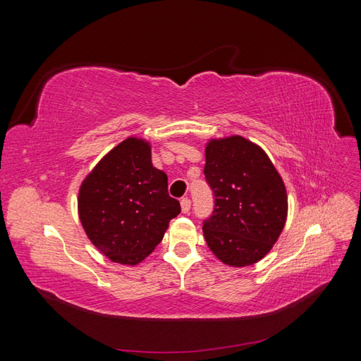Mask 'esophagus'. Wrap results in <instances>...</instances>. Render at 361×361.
<instances>
[{"mask_svg":"<svg viewBox=\"0 0 361 361\" xmlns=\"http://www.w3.org/2000/svg\"><path fill=\"white\" fill-rule=\"evenodd\" d=\"M180 207H182V212L183 214H188L190 209H191V200L188 197H183L180 200Z\"/></svg>","mask_w":361,"mask_h":361,"instance_id":"esophagus-1","label":"esophagus"}]
</instances>
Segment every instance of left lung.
Instances as JSON below:
<instances>
[{
	"instance_id": "obj_1",
	"label": "left lung",
	"mask_w": 361,
	"mask_h": 361,
	"mask_svg": "<svg viewBox=\"0 0 361 361\" xmlns=\"http://www.w3.org/2000/svg\"><path fill=\"white\" fill-rule=\"evenodd\" d=\"M204 179L214 211L203 220L212 253L231 267L253 265L272 248L288 216V195L268 155L233 135L206 146Z\"/></svg>"
}]
</instances>
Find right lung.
I'll use <instances>...</instances> for the list:
<instances>
[{
	"instance_id": "add662e5",
	"label": "right lung",
	"mask_w": 361,
	"mask_h": 361,
	"mask_svg": "<svg viewBox=\"0 0 361 361\" xmlns=\"http://www.w3.org/2000/svg\"><path fill=\"white\" fill-rule=\"evenodd\" d=\"M78 212L87 236L102 255L135 265L162 241L180 204L170 197L167 174L152 164L149 143L130 137L85 178Z\"/></svg>"
}]
</instances>
